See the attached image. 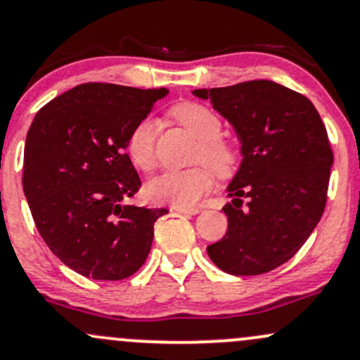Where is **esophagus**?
<instances>
[{"mask_svg": "<svg viewBox=\"0 0 360 360\" xmlns=\"http://www.w3.org/2000/svg\"><path fill=\"white\" fill-rule=\"evenodd\" d=\"M172 210L181 212V214H191V215L200 214V209H198V207H177V205H174V207H172Z\"/></svg>", "mask_w": 360, "mask_h": 360, "instance_id": "obj_1", "label": "esophagus"}]
</instances>
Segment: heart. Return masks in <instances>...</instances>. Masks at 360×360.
Segmentation results:
<instances>
[{"instance_id": "1", "label": "heart", "mask_w": 360, "mask_h": 360, "mask_svg": "<svg viewBox=\"0 0 360 360\" xmlns=\"http://www.w3.org/2000/svg\"><path fill=\"white\" fill-rule=\"evenodd\" d=\"M170 117L198 139L196 160L209 164L219 176L234 169L238 153L234 146L221 138L222 122L210 108L193 101H183L170 108ZM127 155L141 170H151L157 164L155 155V124L145 119L136 124L127 138ZM214 176L207 165L186 170H167L146 184V193L153 202L191 207L212 190Z\"/></svg>"}]
</instances>
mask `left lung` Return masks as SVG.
Here are the masks:
<instances>
[{
  "mask_svg": "<svg viewBox=\"0 0 360 360\" xmlns=\"http://www.w3.org/2000/svg\"><path fill=\"white\" fill-rule=\"evenodd\" d=\"M233 126L241 164L226 188L228 231L210 260L233 276L269 272L307 241L326 205L333 151L309 98L267 79L195 89Z\"/></svg>",
  "mask_w": 360,
  "mask_h": 360,
  "instance_id": "left-lung-1",
  "label": "left lung"
}]
</instances>
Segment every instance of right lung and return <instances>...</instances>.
Wrapping results in <instances>:
<instances>
[{"instance_id": "1", "label": "right lung", "mask_w": 360, "mask_h": 360, "mask_svg": "<svg viewBox=\"0 0 360 360\" xmlns=\"http://www.w3.org/2000/svg\"><path fill=\"white\" fill-rule=\"evenodd\" d=\"M167 93L86 82L44 105L30 124L25 198L44 243L77 274L119 281L148 257L155 221L167 210L126 203L141 188L126 146Z\"/></svg>"}]
</instances>
